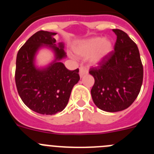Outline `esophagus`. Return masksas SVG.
Segmentation results:
<instances>
[{
    "label": "esophagus",
    "mask_w": 154,
    "mask_h": 154,
    "mask_svg": "<svg viewBox=\"0 0 154 154\" xmlns=\"http://www.w3.org/2000/svg\"><path fill=\"white\" fill-rule=\"evenodd\" d=\"M89 72V70L86 69L85 67H80L79 69V75L80 76H83L84 75L87 74Z\"/></svg>",
    "instance_id": "34e87169"
}]
</instances>
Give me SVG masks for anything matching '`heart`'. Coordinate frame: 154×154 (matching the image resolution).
Here are the masks:
<instances>
[{
    "instance_id": "b5f03b06",
    "label": "heart",
    "mask_w": 154,
    "mask_h": 154,
    "mask_svg": "<svg viewBox=\"0 0 154 154\" xmlns=\"http://www.w3.org/2000/svg\"><path fill=\"white\" fill-rule=\"evenodd\" d=\"M112 42L108 38L95 37L87 39L75 47L76 55L80 57L89 56V61L96 64L106 58L112 51Z\"/></svg>"
}]
</instances>
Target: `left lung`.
<instances>
[{
  "mask_svg": "<svg viewBox=\"0 0 154 154\" xmlns=\"http://www.w3.org/2000/svg\"><path fill=\"white\" fill-rule=\"evenodd\" d=\"M112 31L117 36L114 51L89 69L95 79L91 89L92 100L98 108L110 112L126 109L135 101L143 79L136 43L122 30Z\"/></svg>",
  "mask_w": 154,
  "mask_h": 154,
  "instance_id": "obj_1",
  "label": "left lung"
}]
</instances>
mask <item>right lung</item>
I'll use <instances>...</instances> for the list:
<instances>
[{"label": "right lung", "instance_id": "right-lung-1", "mask_svg": "<svg viewBox=\"0 0 154 154\" xmlns=\"http://www.w3.org/2000/svg\"><path fill=\"white\" fill-rule=\"evenodd\" d=\"M56 33L39 31L19 49L16 58L15 83L23 103L31 110L43 115H54L65 108L73 86L80 79L79 69L69 70L58 62L65 56L63 44L55 47ZM43 44L56 52V62L44 69L33 65L36 51Z\"/></svg>", "mask_w": 154, "mask_h": 154}]
</instances>
